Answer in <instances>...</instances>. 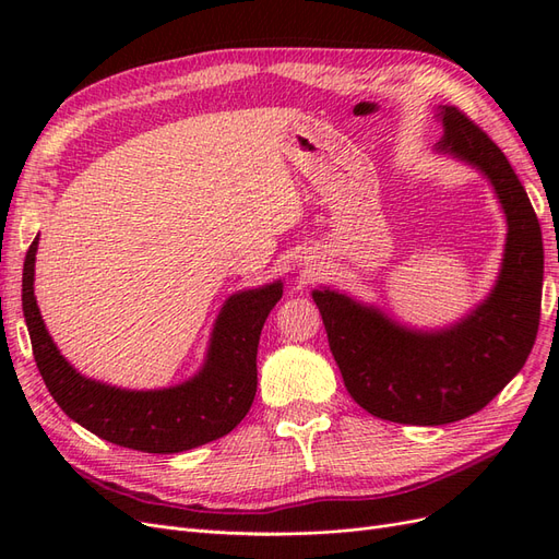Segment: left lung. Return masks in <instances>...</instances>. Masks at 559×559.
<instances>
[{
	"label": "left lung",
	"instance_id": "8db88e82",
	"mask_svg": "<svg viewBox=\"0 0 559 559\" xmlns=\"http://www.w3.org/2000/svg\"><path fill=\"white\" fill-rule=\"evenodd\" d=\"M438 156L480 173L506 216L501 265L489 294L441 329L403 324L373 302L319 286L312 300L349 396L399 425L436 427L492 401L527 361L536 341L544 240L527 191L503 151L454 107H438Z\"/></svg>",
	"mask_w": 559,
	"mask_h": 559
}]
</instances>
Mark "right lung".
<instances>
[{"instance_id":"right-lung-1","label":"right lung","mask_w":559,"mask_h":559,"mask_svg":"<svg viewBox=\"0 0 559 559\" xmlns=\"http://www.w3.org/2000/svg\"><path fill=\"white\" fill-rule=\"evenodd\" d=\"M37 249L39 235L23 265V314L39 373L67 417L109 443L151 454L193 450L240 425L257 396L259 337L282 298V280L226 298L205 361L189 380L160 389H123L81 376L60 354L35 296Z\"/></svg>"}]
</instances>
